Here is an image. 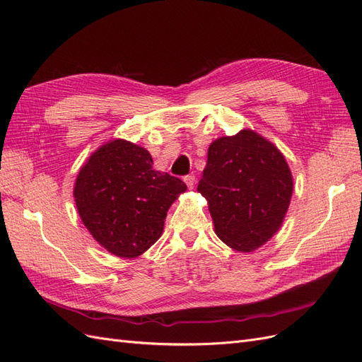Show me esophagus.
I'll return each instance as SVG.
<instances>
[{
  "instance_id": "esophagus-1",
  "label": "esophagus",
  "mask_w": 362,
  "mask_h": 362,
  "mask_svg": "<svg viewBox=\"0 0 362 362\" xmlns=\"http://www.w3.org/2000/svg\"><path fill=\"white\" fill-rule=\"evenodd\" d=\"M194 181H196V178H194V175H187V177H184V182L187 184V187L189 189H193V185H194Z\"/></svg>"
}]
</instances>
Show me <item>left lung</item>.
I'll return each mask as SVG.
<instances>
[{
    "label": "left lung",
    "instance_id": "left-lung-1",
    "mask_svg": "<svg viewBox=\"0 0 362 362\" xmlns=\"http://www.w3.org/2000/svg\"><path fill=\"white\" fill-rule=\"evenodd\" d=\"M198 192L208 201L217 237L240 252L255 250L278 233L293 194L281 151L252 129L214 140Z\"/></svg>",
    "mask_w": 362,
    "mask_h": 362
}]
</instances>
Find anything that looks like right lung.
Listing matches in <instances>:
<instances>
[{"label":"right lung","mask_w":362,"mask_h":362,"mask_svg":"<svg viewBox=\"0 0 362 362\" xmlns=\"http://www.w3.org/2000/svg\"><path fill=\"white\" fill-rule=\"evenodd\" d=\"M185 190L180 178L152 168L145 148L117 139L86 161L74 198L98 243L116 257L136 258L161 237L169 206Z\"/></svg>","instance_id":"obj_1"}]
</instances>
